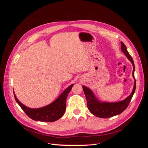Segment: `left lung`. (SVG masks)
I'll list each match as a JSON object with an SVG mask.
<instances>
[{
  "label": "left lung",
  "mask_w": 148,
  "mask_h": 148,
  "mask_svg": "<svg viewBox=\"0 0 148 148\" xmlns=\"http://www.w3.org/2000/svg\"><path fill=\"white\" fill-rule=\"evenodd\" d=\"M121 45H122L121 46V49H122V52L133 64V77L135 78V64H134L132 56L128 52L126 46L125 45L124 43L121 42ZM83 89L86 98L88 108L89 110L90 111V112L97 117L109 118L121 114L127 108L130 102L132 100L134 93L135 92L136 80L135 78V84H134V87L131 95L127 97L125 100L117 102L109 103L99 102L97 100L91 89H89L84 86H83Z\"/></svg>",
  "instance_id": "1"
}]
</instances>
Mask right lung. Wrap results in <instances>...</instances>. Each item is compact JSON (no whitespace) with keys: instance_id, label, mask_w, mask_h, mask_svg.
Here are the masks:
<instances>
[{"instance_id":"add662e5","label":"right lung","mask_w":148,"mask_h":148,"mask_svg":"<svg viewBox=\"0 0 148 148\" xmlns=\"http://www.w3.org/2000/svg\"><path fill=\"white\" fill-rule=\"evenodd\" d=\"M71 84L62 92L60 96L51 104L38 109H31L21 103L14 94L15 101L29 118L41 122H55L64 115L66 110V100L69 93L72 88Z\"/></svg>"}]
</instances>
